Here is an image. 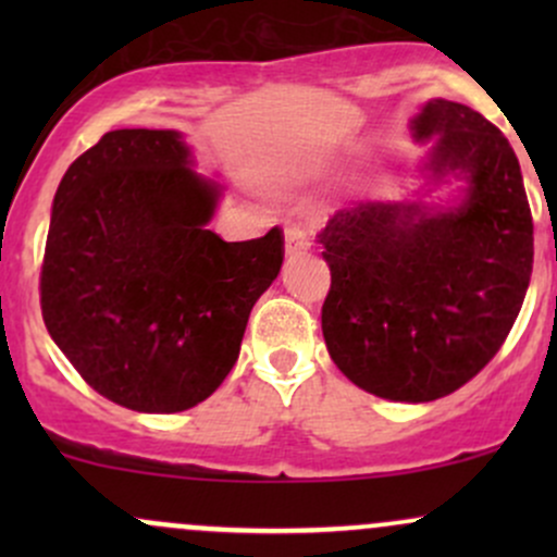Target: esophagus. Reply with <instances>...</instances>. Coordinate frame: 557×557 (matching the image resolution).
<instances>
[{
  "instance_id": "1",
  "label": "esophagus",
  "mask_w": 557,
  "mask_h": 557,
  "mask_svg": "<svg viewBox=\"0 0 557 557\" xmlns=\"http://www.w3.org/2000/svg\"><path fill=\"white\" fill-rule=\"evenodd\" d=\"M309 246H311V238H309V233H306L304 227H298V225L285 227V253H287V257L304 253Z\"/></svg>"
}]
</instances>
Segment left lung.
<instances>
[{"label":"left lung","mask_w":557,"mask_h":557,"mask_svg":"<svg viewBox=\"0 0 557 557\" xmlns=\"http://www.w3.org/2000/svg\"><path fill=\"white\" fill-rule=\"evenodd\" d=\"M413 136H437L430 170L469 183L458 209L367 201L317 235L330 264L322 332L354 385L387 400L456 393L500 350L534 261V222L519 159L487 117L432 99Z\"/></svg>","instance_id":"left-lung-1"}]
</instances>
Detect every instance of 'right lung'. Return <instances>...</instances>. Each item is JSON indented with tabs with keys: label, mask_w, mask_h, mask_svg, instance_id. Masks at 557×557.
<instances>
[{
	"label": "right lung",
	"mask_w": 557,
	"mask_h": 557,
	"mask_svg": "<svg viewBox=\"0 0 557 557\" xmlns=\"http://www.w3.org/2000/svg\"><path fill=\"white\" fill-rule=\"evenodd\" d=\"M220 185L175 131H110L54 194L41 314L83 380L117 406L177 413L235 367L248 314L277 277L283 230L225 243L207 230Z\"/></svg>",
	"instance_id": "1"
}]
</instances>
